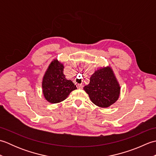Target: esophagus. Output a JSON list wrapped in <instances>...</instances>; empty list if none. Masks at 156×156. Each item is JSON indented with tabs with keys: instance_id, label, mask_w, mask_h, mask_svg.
<instances>
[{
	"instance_id": "esophagus-1",
	"label": "esophagus",
	"mask_w": 156,
	"mask_h": 156,
	"mask_svg": "<svg viewBox=\"0 0 156 156\" xmlns=\"http://www.w3.org/2000/svg\"><path fill=\"white\" fill-rule=\"evenodd\" d=\"M82 88H83V86H82V84H78V88L82 89Z\"/></svg>"
}]
</instances>
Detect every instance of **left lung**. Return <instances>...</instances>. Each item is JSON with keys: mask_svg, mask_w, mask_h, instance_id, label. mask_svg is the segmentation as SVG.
I'll return each mask as SVG.
<instances>
[{"mask_svg": "<svg viewBox=\"0 0 156 156\" xmlns=\"http://www.w3.org/2000/svg\"><path fill=\"white\" fill-rule=\"evenodd\" d=\"M91 101L100 107H108L117 101L120 87L111 68L98 69L91 76L90 83L84 87Z\"/></svg>", "mask_w": 156, "mask_h": 156, "instance_id": "obj_1", "label": "left lung"}]
</instances>
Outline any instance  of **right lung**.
<instances>
[{
  "label": "right lung",
  "instance_id": "add662e5",
  "mask_svg": "<svg viewBox=\"0 0 156 156\" xmlns=\"http://www.w3.org/2000/svg\"><path fill=\"white\" fill-rule=\"evenodd\" d=\"M42 88L46 100L51 103H58L65 100L77 88L71 80H66L63 64L54 59L43 78Z\"/></svg>",
  "mask_w": 156,
  "mask_h": 156
}]
</instances>
